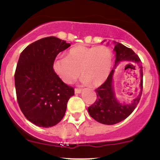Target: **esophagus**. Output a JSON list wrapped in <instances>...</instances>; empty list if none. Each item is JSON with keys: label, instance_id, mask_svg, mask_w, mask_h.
<instances>
[{"label": "esophagus", "instance_id": "esophagus-1", "mask_svg": "<svg viewBox=\"0 0 160 160\" xmlns=\"http://www.w3.org/2000/svg\"><path fill=\"white\" fill-rule=\"evenodd\" d=\"M81 91H82V89H79V88H76V89H74L75 93H80V92H81Z\"/></svg>", "mask_w": 160, "mask_h": 160}]
</instances>
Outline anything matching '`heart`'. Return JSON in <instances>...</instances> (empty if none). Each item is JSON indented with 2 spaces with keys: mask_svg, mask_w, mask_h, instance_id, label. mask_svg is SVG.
Returning <instances> with one entry per match:
<instances>
[{
  "mask_svg": "<svg viewBox=\"0 0 160 160\" xmlns=\"http://www.w3.org/2000/svg\"><path fill=\"white\" fill-rule=\"evenodd\" d=\"M113 54L108 47L77 45L68 51L67 57H59L53 64L54 71L61 80L71 84L80 74L83 81L92 86L104 83L111 71Z\"/></svg>",
  "mask_w": 160,
  "mask_h": 160,
  "instance_id": "heart-1",
  "label": "heart"
}]
</instances>
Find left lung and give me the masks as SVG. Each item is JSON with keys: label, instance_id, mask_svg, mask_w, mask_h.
I'll list each match as a JSON object with an SVG mask.
<instances>
[{"label": "left lung", "instance_id": "left-lung-1", "mask_svg": "<svg viewBox=\"0 0 160 160\" xmlns=\"http://www.w3.org/2000/svg\"><path fill=\"white\" fill-rule=\"evenodd\" d=\"M115 46L114 51L115 52V63L122 61H129L137 62L140 64V92L139 96L133 100L128 105H122L117 101L114 93L112 87V76L114 70H112L108 78L104 83L96 89V99L95 102L88 108L90 116L96 122L104 124H115L127 118L135 109L139 103L143 91V67L140 66L141 61L138 54L134 53L132 49L124 46L122 44L115 42Z\"/></svg>", "mask_w": 160, "mask_h": 160}]
</instances>
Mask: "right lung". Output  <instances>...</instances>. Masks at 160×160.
<instances>
[{
	"mask_svg": "<svg viewBox=\"0 0 160 160\" xmlns=\"http://www.w3.org/2000/svg\"><path fill=\"white\" fill-rule=\"evenodd\" d=\"M71 44L54 37L43 38L20 54L15 71L17 99L22 114L38 127L49 128L62 120L74 89L56 74L57 55Z\"/></svg>",
	"mask_w": 160,
	"mask_h": 160,
	"instance_id": "add662e5",
	"label": "right lung"
}]
</instances>
